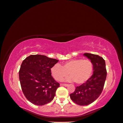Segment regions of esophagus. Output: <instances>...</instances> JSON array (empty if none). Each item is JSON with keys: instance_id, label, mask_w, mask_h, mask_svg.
<instances>
[{"instance_id": "34e87169", "label": "esophagus", "mask_w": 123, "mask_h": 123, "mask_svg": "<svg viewBox=\"0 0 123 123\" xmlns=\"http://www.w3.org/2000/svg\"><path fill=\"white\" fill-rule=\"evenodd\" d=\"M60 85L61 86H67L68 85V84H65V83H61L60 84Z\"/></svg>"}]
</instances>
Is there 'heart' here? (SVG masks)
Masks as SVG:
<instances>
[{
    "mask_svg": "<svg viewBox=\"0 0 123 123\" xmlns=\"http://www.w3.org/2000/svg\"><path fill=\"white\" fill-rule=\"evenodd\" d=\"M93 65L88 59L71 60L63 62L61 66L57 63L51 68V73L55 80H61L68 73L70 76L67 78L69 82L74 81L77 84H83L88 80L92 74Z\"/></svg>",
    "mask_w": 123,
    "mask_h": 123,
    "instance_id": "obj_1",
    "label": "heart"
}]
</instances>
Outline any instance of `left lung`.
<instances>
[{
    "label": "left lung",
    "mask_w": 123,
    "mask_h": 123,
    "mask_svg": "<svg viewBox=\"0 0 123 123\" xmlns=\"http://www.w3.org/2000/svg\"><path fill=\"white\" fill-rule=\"evenodd\" d=\"M93 65V74L87 82L76 87L70 94L71 99L80 105H87L95 101L101 94L107 77L105 60L97 55L85 53Z\"/></svg>",
    "instance_id": "8db88e82"
}]
</instances>
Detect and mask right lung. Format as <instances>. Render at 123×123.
Instances as JSON below:
<instances>
[{
	"label": "right lung",
	"mask_w": 123,
	"mask_h": 123,
	"mask_svg": "<svg viewBox=\"0 0 123 123\" xmlns=\"http://www.w3.org/2000/svg\"><path fill=\"white\" fill-rule=\"evenodd\" d=\"M58 61L44 55H32L22 62L19 72L22 91L32 104L43 105L54 99L60 83L51 76V68Z\"/></svg>",
	"instance_id": "add662e5"
}]
</instances>
